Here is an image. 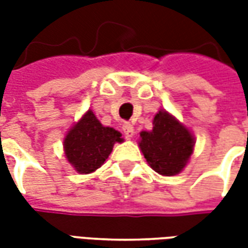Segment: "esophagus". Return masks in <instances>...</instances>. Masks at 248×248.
<instances>
[{
    "label": "esophagus",
    "instance_id": "1",
    "mask_svg": "<svg viewBox=\"0 0 248 248\" xmlns=\"http://www.w3.org/2000/svg\"><path fill=\"white\" fill-rule=\"evenodd\" d=\"M122 130H124V135L129 138V140H131L133 137H134V126L131 124H124V126H122Z\"/></svg>",
    "mask_w": 248,
    "mask_h": 248
}]
</instances>
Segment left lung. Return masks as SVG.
<instances>
[{
	"mask_svg": "<svg viewBox=\"0 0 248 248\" xmlns=\"http://www.w3.org/2000/svg\"><path fill=\"white\" fill-rule=\"evenodd\" d=\"M138 146L154 171L172 177L183 171L190 161L195 138L174 115L159 110L153 118V130L140 131Z\"/></svg>",
	"mask_w": 248,
	"mask_h": 248,
	"instance_id": "1",
	"label": "left lung"
}]
</instances>
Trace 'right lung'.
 <instances>
[{"mask_svg": "<svg viewBox=\"0 0 248 248\" xmlns=\"http://www.w3.org/2000/svg\"><path fill=\"white\" fill-rule=\"evenodd\" d=\"M124 138L118 130L103 126L93 110H87L63 138L67 162L79 174H92L102 166L115 143Z\"/></svg>", "mask_w": 248, "mask_h": 248, "instance_id": "1", "label": "right lung"}]
</instances>
